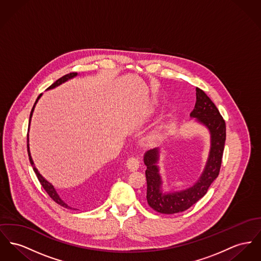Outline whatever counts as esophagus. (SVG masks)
Segmentation results:
<instances>
[{
	"label": "esophagus",
	"mask_w": 261,
	"mask_h": 261,
	"mask_svg": "<svg viewBox=\"0 0 261 261\" xmlns=\"http://www.w3.org/2000/svg\"><path fill=\"white\" fill-rule=\"evenodd\" d=\"M139 160L138 157H129L126 160V167L130 170V171H136L139 168Z\"/></svg>",
	"instance_id": "34e87169"
}]
</instances>
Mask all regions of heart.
Returning <instances> with one entry per match:
<instances>
[{"mask_svg":"<svg viewBox=\"0 0 261 261\" xmlns=\"http://www.w3.org/2000/svg\"><path fill=\"white\" fill-rule=\"evenodd\" d=\"M159 134H160V132H159L158 129H155V130H153V132L151 133V136H150V137H151L152 139H157V138L159 137Z\"/></svg>","mask_w":261,"mask_h":261,"instance_id":"obj_1","label":"heart"}]
</instances>
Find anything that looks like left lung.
Masks as SVG:
<instances>
[{
    "label": "left lung",
    "mask_w": 261,
    "mask_h": 261,
    "mask_svg": "<svg viewBox=\"0 0 261 261\" xmlns=\"http://www.w3.org/2000/svg\"><path fill=\"white\" fill-rule=\"evenodd\" d=\"M191 118L204 124L211 135V147L204 171L197 182L182 191L162 192V179L157 165L159 148H153L144 153L143 161L146 166L147 183L146 199L148 205L161 214H176L184 212L197 203L208 191L213 181L219 176L226 141V122L216 105L206 93L196 88V104L190 114Z\"/></svg>",
    "instance_id": "obj_1"
}]
</instances>
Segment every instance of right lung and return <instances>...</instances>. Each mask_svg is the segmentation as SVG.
Instances as JSON below:
<instances>
[{"mask_svg":"<svg viewBox=\"0 0 261 261\" xmlns=\"http://www.w3.org/2000/svg\"><path fill=\"white\" fill-rule=\"evenodd\" d=\"M77 75H78V74H77V73H75V72H73V73H69V74H66V75H64L63 77H61V78H59L58 80H56L51 86H49V87L47 88V90H50V89H53V88L57 87V86L61 85L62 83L66 82V81H67V80H69V79H72L73 77H75V76H77ZM40 97H41V94L37 97V99H36V101H35V105H34L33 109H32L31 116H30V123H31V120H32V117H33V113H34V110H35V104L37 103V101H38V99H39ZM28 153H29L30 162H31V164H32V166H33V168H34V171H35V174H36V176H37L38 181L40 182V184H41V186L43 187V189H44V190L46 191V193L49 195V197L53 199V201H54L55 203H57L58 205H60V206H62V207H64V208H73L72 207H70L69 205H68L67 203H65V202L60 198V196L57 194V192L55 190V188L53 187V184H51V183H49L47 180H45V179L41 176V174L38 172V170L35 168L34 160H33V158H32L31 151H30V145H29V135H28Z\"/></svg>","mask_w":261,"mask_h":261,"instance_id":"obj_1","label":"right lung"}]
</instances>
